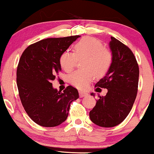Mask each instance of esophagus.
<instances>
[{
    "instance_id": "34e87169",
    "label": "esophagus",
    "mask_w": 154,
    "mask_h": 154,
    "mask_svg": "<svg viewBox=\"0 0 154 154\" xmlns=\"http://www.w3.org/2000/svg\"><path fill=\"white\" fill-rule=\"evenodd\" d=\"M88 93L85 92V91H79V95H80V97H84V96H88Z\"/></svg>"
}]
</instances>
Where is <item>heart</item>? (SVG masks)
<instances>
[{"mask_svg": "<svg viewBox=\"0 0 154 154\" xmlns=\"http://www.w3.org/2000/svg\"><path fill=\"white\" fill-rule=\"evenodd\" d=\"M82 70L71 74L69 81L79 89H85L96 77H103L107 73L112 63V53L104 47L100 40L85 37L74 45L73 53L64 52L60 55L59 63L65 72L73 70L77 60H82Z\"/></svg>", "mask_w": 154, "mask_h": 154, "instance_id": "heart-1", "label": "heart"}]
</instances>
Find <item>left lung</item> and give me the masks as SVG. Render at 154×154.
<instances>
[{"label": "left lung", "instance_id": "left-lung-1", "mask_svg": "<svg viewBox=\"0 0 154 154\" xmlns=\"http://www.w3.org/2000/svg\"><path fill=\"white\" fill-rule=\"evenodd\" d=\"M109 47L112 65L95 85L96 90L102 88L108 91L104 97L98 96L96 106L89 112L91 121L102 127L116 126L127 117L136 99L139 80V66L132 51L114 37H111Z\"/></svg>", "mask_w": 154, "mask_h": 154}]
</instances>
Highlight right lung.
Returning a JSON list of instances; mask_svg holds the SVG:
<instances>
[{
	"label": "right lung",
	"mask_w": 154,
	"mask_h": 154,
	"mask_svg": "<svg viewBox=\"0 0 154 154\" xmlns=\"http://www.w3.org/2000/svg\"><path fill=\"white\" fill-rule=\"evenodd\" d=\"M80 36L49 38L24 50L17 69V85L28 116L44 127H54L66 120L71 103L79 98L72 86L58 91L52 81L61 70L59 58Z\"/></svg>",
	"instance_id": "right-lung-1"
}]
</instances>
